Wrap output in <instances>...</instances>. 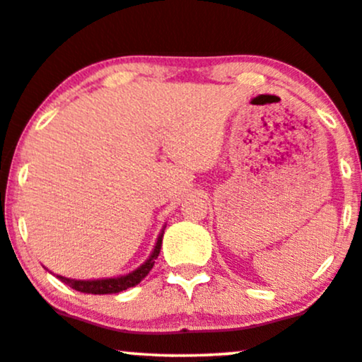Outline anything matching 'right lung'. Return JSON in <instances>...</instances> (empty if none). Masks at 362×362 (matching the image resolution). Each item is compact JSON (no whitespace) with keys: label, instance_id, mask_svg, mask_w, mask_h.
Returning <instances> with one entry per match:
<instances>
[{"label":"right lung","instance_id":"obj_1","mask_svg":"<svg viewBox=\"0 0 362 362\" xmlns=\"http://www.w3.org/2000/svg\"><path fill=\"white\" fill-rule=\"evenodd\" d=\"M163 228H165V226H163ZM163 228H162V233L158 235L157 243L156 247H153V252L151 253V257H148L141 267L136 268L131 273L120 274V276H114V278H100V279H72V278L61 276V274H56V278H59L62 283L69 285L72 290L81 291V293H89V295H112V293H120L127 290V288L136 286L147 276L148 272H151L153 267V263H156L158 253H160Z\"/></svg>","mask_w":362,"mask_h":362}]
</instances>
